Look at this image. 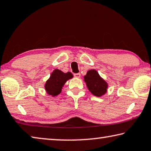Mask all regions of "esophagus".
Masks as SVG:
<instances>
[{
	"instance_id": "34e87169",
	"label": "esophagus",
	"mask_w": 151,
	"mask_h": 151,
	"mask_svg": "<svg viewBox=\"0 0 151 151\" xmlns=\"http://www.w3.org/2000/svg\"><path fill=\"white\" fill-rule=\"evenodd\" d=\"M80 73H75L74 74V77L75 78H80Z\"/></svg>"
}]
</instances>
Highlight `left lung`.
Listing matches in <instances>:
<instances>
[{"label": "left lung", "instance_id": "1", "mask_svg": "<svg viewBox=\"0 0 151 151\" xmlns=\"http://www.w3.org/2000/svg\"><path fill=\"white\" fill-rule=\"evenodd\" d=\"M83 78L88 89L93 95L101 97L107 92L108 83L99 75L96 70H88Z\"/></svg>", "mask_w": 151, "mask_h": 151}]
</instances>
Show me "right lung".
<instances>
[{
  "instance_id": "1",
  "label": "right lung",
  "mask_w": 151,
  "mask_h": 151,
  "mask_svg": "<svg viewBox=\"0 0 151 151\" xmlns=\"http://www.w3.org/2000/svg\"><path fill=\"white\" fill-rule=\"evenodd\" d=\"M73 77L70 71L63 73L62 71L55 69L51 73L50 77L45 83V90L47 94L51 96H56L61 92V89L66 81Z\"/></svg>"
}]
</instances>
